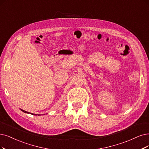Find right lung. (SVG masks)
I'll use <instances>...</instances> for the list:
<instances>
[{
  "label": "right lung",
  "mask_w": 149,
  "mask_h": 149,
  "mask_svg": "<svg viewBox=\"0 0 149 149\" xmlns=\"http://www.w3.org/2000/svg\"><path fill=\"white\" fill-rule=\"evenodd\" d=\"M21 111H23V112H24V113H31V114H32V115H37L36 114H34V113H29V112H26V111H24V110H22V109H21Z\"/></svg>",
  "instance_id": "add662e5"
}]
</instances>
